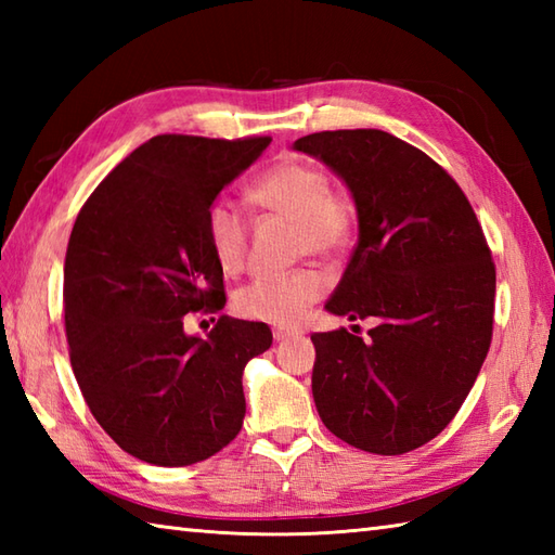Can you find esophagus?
Returning <instances> with one entry per match:
<instances>
[{
	"label": "esophagus",
	"instance_id": "34e87169",
	"mask_svg": "<svg viewBox=\"0 0 555 555\" xmlns=\"http://www.w3.org/2000/svg\"><path fill=\"white\" fill-rule=\"evenodd\" d=\"M300 332L298 328H286V326H276L274 328V340L276 344H281V340H288V338H293V336H298Z\"/></svg>",
	"mask_w": 555,
	"mask_h": 555
}]
</instances>
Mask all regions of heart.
Listing matches in <instances>:
<instances>
[{
    "label": "heart",
    "mask_w": 555,
    "mask_h": 555,
    "mask_svg": "<svg viewBox=\"0 0 555 555\" xmlns=\"http://www.w3.org/2000/svg\"><path fill=\"white\" fill-rule=\"evenodd\" d=\"M250 199L298 223L300 253L338 255L356 235V207L340 193L328 191V176L302 159H286L259 176L250 185ZM207 238L217 262L238 271L247 255L245 211L221 197L207 211ZM326 279L314 269H293L284 274L257 276L235 296V310L247 320L269 324H296L324 296Z\"/></svg>",
    "instance_id": "b5f03b06"
}]
</instances>
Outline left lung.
Masks as SVG:
<instances>
[{"mask_svg":"<svg viewBox=\"0 0 555 555\" xmlns=\"http://www.w3.org/2000/svg\"><path fill=\"white\" fill-rule=\"evenodd\" d=\"M293 150L350 191L358 245L324 308L374 320L370 338L314 334L312 396L324 427L376 455L439 436L485 364L496 269L473 205L422 150L374 128L322 131Z\"/></svg>","mask_w":555,"mask_h":555,"instance_id":"8db88e82","label":"left lung"}]
</instances>
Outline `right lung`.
Masks as SVG:
<instances>
[{
    "instance_id": "add662e5",
    "label": "right lung",
    "mask_w": 555,
    "mask_h": 555,
    "mask_svg": "<svg viewBox=\"0 0 555 555\" xmlns=\"http://www.w3.org/2000/svg\"><path fill=\"white\" fill-rule=\"evenodd\" d=\"M269 143L150 138L95 188L70 231V367L100 427L143 463H199L243 427V370L271 346L269 326L221 317L199 338L183 324L227 302L207 211Z\"/></svg>"
}]
</instances>
